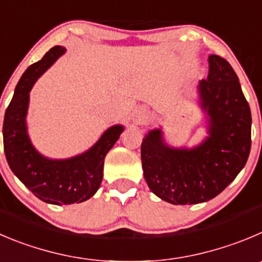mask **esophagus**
I'll use <instances>...</instances> for the list:
<instances>
[{"instance_id":"1","label":"esophagus","mask_w":262,"mask_h":262,"mask_svg":"<svg viewBox=\"0 0 262 262\" xmlns=\"http://www.w3.org/2000/svg\"><path fill=\"white\" fill-rule=\"evenodd\" d=\"M135 122L136 123H144V122L146 121V118H148V112L145 111V109H139V111H136L135 113Z\"/></svg>"}]
</instances>
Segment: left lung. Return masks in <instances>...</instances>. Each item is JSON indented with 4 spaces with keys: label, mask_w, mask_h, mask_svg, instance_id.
I'll list each match as a JSON object with an SVG mask.
<instances>
[{
    "label": "left lung",
    "mask_w": 262,
    "mask_h": 262,
    "mask_svg": "<svg viewBox=\"0 0 262 262\" xmlns=\"http://www.w3.org/2000/svg\"><path fill=\"white\" fill-rule=\"evenodd\" d=\"M207 79L198 84L207 114L208 136L194 148H172L161 128L141 143L144 178L149 189L172 204H196L221 193L245 167L251 150V109L238 76L219 55H210Z\"/></svg>",
    "instance_id": "left-lung-1"
}]
</instances>
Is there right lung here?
I'll list each match as a JSON object with an SVG mask.
<instances>
[{"mask_svg":"<svg viewBox=\"0 0 262 262\" xmlns=\"http://www.w3.org/2000/svg\"><path fill=\"white\" fill-rule=\"evenodd\" d=\"M64 52V47H52L24 72L5 112L2 128L5 156L14 175L37 198L58 206L81 203L98 191L103 180L104 158L123 131L122 124L109 127L89 150L68 159H50L32 145L26 121L29 92Z\"/></svg>","mask_w":262,"mask_h":262,"instance_id":"1","label":"right lung"}]
</instances>
